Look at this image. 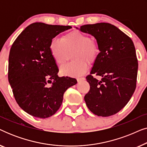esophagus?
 <instances>
[{"mask_svg": "<svg viewBox=\"0 0 147 147\" xmlns=\"http://www.w3.org/2000/svg\"><path fill=\"white\" fill-rule=\"evenodd\" d=\"M77 80H78V82H80V81H83V80H85V78H78Z\"/></svg>", "mask_w": 147, "mask_h": 147, "instance_id": "34e87169", "label": "esophagus"}]
</instances>
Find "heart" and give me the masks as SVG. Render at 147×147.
I'll list each match as a JSON object with an SVG mask.
<instances>
[{"instance_id":"obj_1","label":"heart","mask_w":147,"mask_h":147,"mask_svg":"<svg viewBox=\"0 0 147 147\" xmlns=\"http://www.w3.org/2000/svg\"><path fill=\"white\" fill-rule=\"evenodd\" d=\"M49 51L55 61L59 65L65 63L69 53L75 51L72 58L75 61L65 64L60 68L65 76H80L87 71L88 63L95 61L100 53L98 44L89 35L79 31H72L62 36L61 39H53L49 43Z\"/></svg>"}]
</instances>
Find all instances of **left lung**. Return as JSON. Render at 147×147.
Listing matches in <instances>:
<instances>
[{"label":"left lung","mask_w":147,"mask_h":147,"mask_svg":"<svg viewBox=\"0 0 147 147\" xmlns=\"http://www.w3.org/2000/svg\"><path fill=\"white\" fill-rule=\"evenodd\" d=\"M80 30L95 37L100 51L86 76L90 88L84 100L96 115H114L127 104L136 89L138 60L133 42L110 23L82 25ZM93 74L101 76V80Z\"/></svg>","instance_id":"left-lung-1"}]
</instances>
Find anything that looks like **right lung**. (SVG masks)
Listing matches in <instances>:
<instances>
[{"label":"right lung","mask_w":147,"mask_h":147,"mask_svg":"<svg viewBox=\"0 0 147 147\" xmlns=\"http://www.w3.org/2000/svg\"><path fill=\"white\" fill-rule=\"evenodd\" d=\"M71 26L34 23L18 36L9 57L8 78L19 106L30 115L46 118L53 115L75 78L59 77L49 51L50 41Z\"/></svg>","instance_id":"add662e5"}]
</instances>
